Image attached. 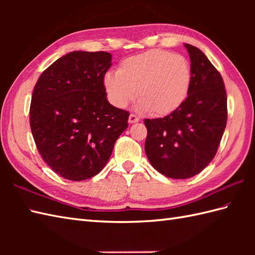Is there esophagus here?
Masks as SVG:
<instances>
[{
	"label": "esophagus",
	"instance_id": "1",
	"mask_svg": "<svg viewBox=\"0 0 255 255\" xmlns=\"http://www.w3.org/2000/svg\"><path fill=\"white\" fill-rule=\"evenodd\" d=\"M139 122V118L134 115V114H130L128 118V123L129 124H134V123H138Z\"/></svg>",
	"mask_w": 255,
	"mask_h": 255
}]
</instances>
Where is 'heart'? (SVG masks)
Instances as JSON below:
<instances>
[{"label":"heart","instance_id":"b5f03b06","mask_svg":"<svg viewBox=\"0 0 255 255\" xmlns=\"http://www.w3.org/2000/svg\"><path fill=\"white\" fill-rule=\"evenodd\" d=\"M191 77L189 63L183 56L153 49L124 59L117 72L105 74L104 88L114 106L126 107L136 91L140 110L165 116L185 102Z\"/></svg>","mask_w":255,"mask_h":255}]
</instances>
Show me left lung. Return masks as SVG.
<instances>
[{"instance_id":"8db88e82","label":"left lung","mask_w":255,"mask_h":255,"mask_svg":"<svg viewBox=\"0 0 255 255\" xmlns=\"http://www.w3.org/2000/svg\"><path fill=\"white\" fill-rule=\"evenodd\" d=\"M191 86L183 105L163 118L144 119V150L151 165L172 178L202 172L217 153L227 125L224 80L202 50L185 44Z\"/></svg>"}]
</instances>
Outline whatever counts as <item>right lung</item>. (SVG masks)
<instances>
[{
  "instance_id": "obj_1",
  "label": "right lung",
  "mask_w": 255,
  "mask_h": 255,
  "mask_svg": "<svg viewBox=\"0 0 255 255\" xmlns=\"http://www.w3.org/2000/svg\"><path fill=\"white\" fill-rule=\"evenodd\" d=\"M112 66L105 51H72L38 79L30 103L32 137L41 158L57 174L83 181L104 169L129 113L110 104L104 75Z\"/></svg>"
}]
</instances>
